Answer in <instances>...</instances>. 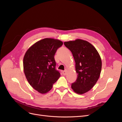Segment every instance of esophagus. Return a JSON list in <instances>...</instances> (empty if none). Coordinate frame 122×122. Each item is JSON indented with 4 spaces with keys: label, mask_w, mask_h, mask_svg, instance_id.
<instances>
[{
    "label": "esophagus",
    "mask_w": 122,
    "mask_h": 122,
    "mask_svg": "<svg viewBox=\"0 0 122 122\" xmlns=\"http://www.w3.org/2000/svg\"><path fill=\"white\" fill-rule=\"evenodd\" d=\"M62 74H63L64 75H66V74H67V70H65V71H62Z\"/></svg>",
    "instance_id": "34e87169"
}]
</instances>
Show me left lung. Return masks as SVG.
<instances>
[{"label": "left lung", "instance_id": "obj_1", "mask_svg": "<svg viewBox=\"0 0 122 122\" xmlns=\"http://www.w3.org/2000/svg\"><path fill=\"white\" fill-rule=\"evenodd\" d=\"M64 45L71 51L75 61L77 77L72 83V88L75 93L83 94L92 88L99 78L101 57L95 48L86 41L77 39L65 42Z\"/></svg>", "mask_w": 122, "mask_h": 122}]
</instances>
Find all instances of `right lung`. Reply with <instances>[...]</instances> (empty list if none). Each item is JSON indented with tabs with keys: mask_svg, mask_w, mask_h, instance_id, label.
Segmentation results:
<instances>
[{
	"mask_svg": "<svg viewBox=\"0 0 122 122\" xmlns=\"http://www.w3.org/2000/svg\"><path fill=\"white\" fill-rule=\"evenodd\" d=\"M63 43L46 38L36 42L27 50L23 58L24 74L30 86L39 93L45 94L60 77L55 68L54 55Z\"/></svg>",
	"mask_w": 122,
	"mask_h": 122,
	"instance_id": "1",
	"label": "right lung"
}]
</instances>
